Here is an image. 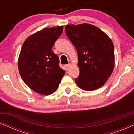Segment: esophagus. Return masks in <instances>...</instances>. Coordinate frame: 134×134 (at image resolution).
I'll list each match as a JSON object with an SVG mask.
<instances>
[{"mask_svg":"<svg viewBox=\"0 0 134 134\" xmlns=\"http://www.w3.org/2000/svg\"><path fill=\"white\" fill-rule=\"evenodd\" d=\"M71 65L70 63L69 64H68V65H65V69L66 71H68V69H69V68L71 67Z\"/></svg>","mask_w":134,"mask_h":134,"instance_id":"obj_1","label":"esophagus"}]
</instances>
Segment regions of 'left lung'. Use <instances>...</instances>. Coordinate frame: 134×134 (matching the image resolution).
Returning <instances> with one entry per match:
<instances>
[{"label":"left lung","instance_id":"8db88e82","mask_svg":"<svg viewBox=\"0 0 134 134\" xmlns=\"http://www.w3.org/2000/svg\"><path fill=\"white\" fill-rule=\"evenodd\" d=\"M65 32L77 52L80 73L75 79L77 85L85 91L102 87L114 69L110 38L98 27L86 23L66 25Z\"/></svg>","mask_w":134,"mask_h":134}]
</instances>
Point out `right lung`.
<instances>
[{"mask_svg":"<svg viewBox=\"0 0 134 134\" xmlns=\"http://www.w3.org/2000/svg\"><path fill=\"white\" fill-rule=\"evenodd\" d=\"M63 29V26L43 29L27 38L22 46L18 58L19 74L25 84L39 94L54 93L65 75L57 55L52 50Z\"/></svg>","mask_w":134,"mask_h":134,"instance_id":"right-lung-1","label":"right lung"}]
</instances>
